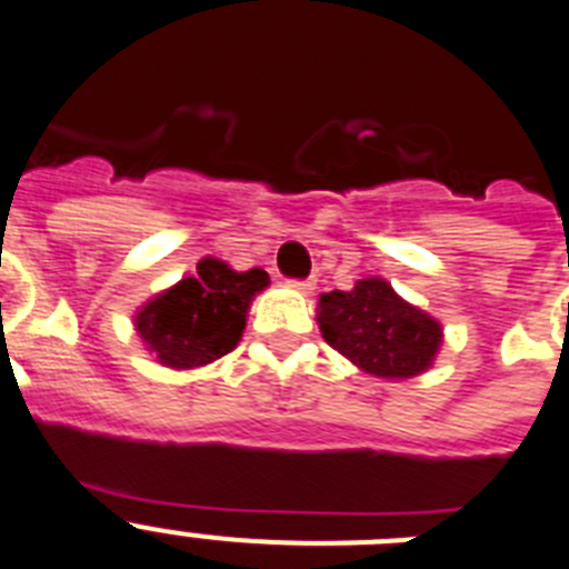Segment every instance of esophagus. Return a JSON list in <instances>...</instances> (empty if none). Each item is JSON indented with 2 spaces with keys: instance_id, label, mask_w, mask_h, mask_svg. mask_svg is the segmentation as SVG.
Instances as JSON below:
<instances>
[{
  "instance_id": "esophagus-1",
  "label": "esophagus",
  "mask_w": 569,
  "mask_h": 569,
  "mask_svg": "<svg viewBox=\"0 0 569 569\" xmlns=\"http://www.w3.org/2000/svg\"><path fill=\"white\" fill-rule=\"evenodd\" d=\"M290 288H296L299 293H313L316 281L313 279H296V281H290Z\"/></svg>"
}]
</instances>
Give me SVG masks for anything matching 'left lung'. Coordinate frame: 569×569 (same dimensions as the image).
<instances>
[{
	"label": "left lung",
	"instance_id": "left-lung-1",
	"mask_svg": "<svg viewBox=\"0 0 569 569\" xmlns=\"http://www.w3.org/2000/svg\"><path fill=\"white\" fill-rule=\"evenodd\" d=\"M316 319L333 350L379 379L425 373L441 345L439 321L376 276L356 281L353 290L321 293Z\"/></svg>",
	"mask_w": 569,
	"mask_h": 569
}]
</instances>
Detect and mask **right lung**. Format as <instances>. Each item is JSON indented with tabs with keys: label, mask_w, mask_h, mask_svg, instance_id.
Here are the masks:
<instances>
[{
	"label": "right lung",
	"mask_w": 569,
	"mask_h": 569,
	"mask_svg": "<svg viewBox=\"0 0 569 569\" xmlns=\"http://www.w3.org/2000/svg\"><path fill=\"white\" fill-rule=\"evenodd\" d=\"M268 284L261 268L239 273L208 256L196 264V276H184L136 313V333L159 365L173 370L210 365L239 345L250 301Z\"/></svg>",
	"instance_id": "add662e5"
}]
</instances>
